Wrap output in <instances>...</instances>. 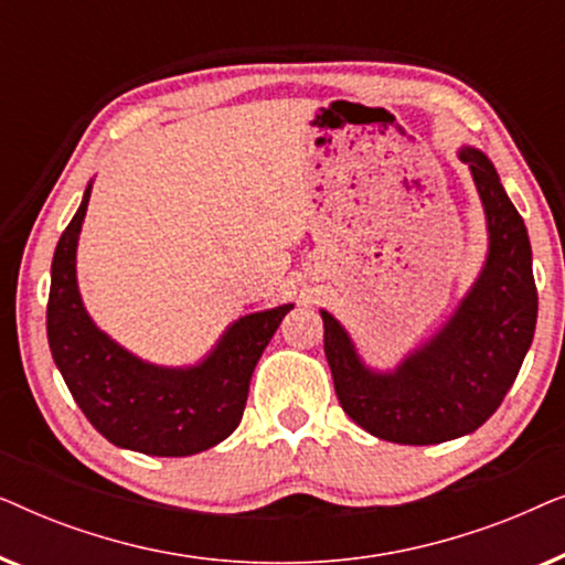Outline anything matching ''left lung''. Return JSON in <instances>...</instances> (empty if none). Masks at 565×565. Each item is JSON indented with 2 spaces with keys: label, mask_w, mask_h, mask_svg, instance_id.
<instances>
[{
  "label": "left lung",
  "mask_w": 565,
  "mask_h": 565,
  "mask_svg": "<svg viewBox=\"0 0 565 565\" xmlns=\"http://www.w3.org/2000/svg\"><path fill=\"white\" fill-rule=\"evenodd\" d=\"M481 195L489 254L450 321L391 373L370 370L329 311L323 319L334 391L344 414L396 445H437L470 435L497 412L520 373L537 323L532 249L522 215L486 153L462 146Z\"/></svg>",
  "instance_id": "left-lung-1"
}]
</instances>
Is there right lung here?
<instances>
[{
    "mask_svg": "<svg viewBox=\"0 0 565 565\" xmlns=\"http://www.w3.org/2000/svg\"><path fill=\"white\" fill-rule=\"evenodd\" d=\"M92 184L58 238L45 329L72 396L105 439L157 458H184L218 445L242 422L254 367L292 303L231 323L203 362L161 367L122 350L95 327L76 285V244Z\"/></svg>",
    "mask_w": 565,
    "mask_h": 565,
    "instance_id": "add662e5",
    "label": "right lung"
}]
</instances>
